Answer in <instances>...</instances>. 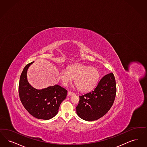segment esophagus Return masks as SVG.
<instances>
[{"label": "esophagus", "mask_w": 147, "mask_h": 147, "mask_svg": "<svg viewBox=\"0 0 147 147\" xmlns=\"http://www.w3.org/2000/svg\"><path fill=\"white\" fill-rule=\"evenodd\" d=\"M67 94H68V96H72V95H74V92H70V91H69V92H67Z\"/></svg>", "instance_id": "obj_1"}]
</instances>
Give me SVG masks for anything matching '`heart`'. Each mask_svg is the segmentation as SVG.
I'll use <instances>...</instances> for the list:
<instances>
[{
	"instance_id": "heart-1",
	"label": "heart",
	"mask_w": 147,
	"mask_h": 147,
	"mask_svg": "<svg viewBox=\"0 0 147 147\" xmlns=\"http://www.w3.org/2000/svg\"><path fill=\"white\" fill-rule=\"evenodd\" d=\"M100 77L99 70L94 67L83 65H75L59 72V78L65 86L75 79L78 89L86 92L92 90L98 83Z\"/></svg>"
}]
</instances>
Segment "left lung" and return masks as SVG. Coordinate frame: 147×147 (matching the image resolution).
Instances as JSON below:
<instances>
[{"mask_svg":"<svg viewBox=\"0 0 147 147\" xmlns=\"http://www.w3.org/2000/svg\"><path fill=\"white\" fill-rule=\"evenodd\" d=\"M116 93L115 77L111 72L102 77L94 90L80 96L77 114L87 121L98 120L112 107Z\"/></svg>","mask_w":147,"mask_h":147,"instance_id":"8db88e82","label":"left lung"}]
</instances>
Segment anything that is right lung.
I'll return each mask as SVG.
<instances>
[{
    "instance_id": "add662e5",
    "label": "right lung",
    "mask_w": 147,
    "mask_h": 147,
    "mask_svg": "<svg viewBox=\"0 0 147 147\" xmlns=\"http://www.w3.org/2000/svg\"><path fill=\"white\" fill-rule=\"evenodd\" d=\"M32 62L27 64L20 78V99L26 110L33 117L45 120L57 115L60 104L66 98L67 91L55 84L42 90L33 87L27 78V72Z\"/></svg>"
}]
</instances>
